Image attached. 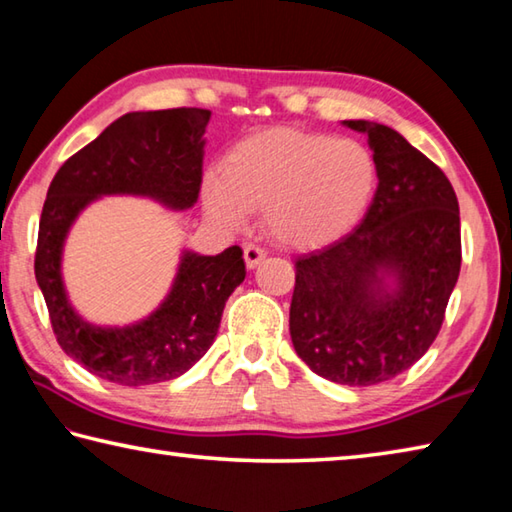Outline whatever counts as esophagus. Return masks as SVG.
<instances>
[{
  "instance_id": "obj_1",
  "label": "esophagus",
  "mask_w": 512,
  "mask_h": 512,
  "mask_svg": "<svg viewBox=\"0 0 512 512\" xmlns=\"http://www.w3.org/2000/svg\"><path fill=\"white\" fill-rule=\"evenodd\" d=\"M265 256H267V251L263 247L254 245V242H247L245 245V263L249 270H254L256 265H261L265 261Z\"/></svg>"
}]
</instances>
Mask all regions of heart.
I'll use <instances>...</instances> for the list:
<instances>
[{"label":"heart","mask_w":512,"mask_h":512,"mask_svg":"<svg viewBox=\"0 0 512 512\" xmlns=\"http://www.w3.org/2000/svg\"><path fill=\"white\" fill-rule=\"evenodd\" d=\"M378 164L357 139L274 128L238 141L222 173L204 179L213 220L240 227L251 209L283 245L317 247L351 231L369 209Z\"/></svg>","instance_id":"b5f03b06"}]
</instances>
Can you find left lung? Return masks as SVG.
Instances as JSON below:
<instances>
[{"label": "left lung", "mask_w": 512, "mask_h": 512, "mask_svg": "<svg viewBox=\"0 0 512 512\" xmlns=\"http://www.w3.org/2000/svg\"><path fill=\"white\" fill-rule=\"evenodd\" d=\"M344 125L369 137L378 191L351 233L294 263L290 335L321 378L371 387L434 344L461 272V218L450 179L400 132Z\"/></svg>", "instance_id": "obj_1"}]
</instances>
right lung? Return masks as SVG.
<instances>
[{
    "label": "right lung",
    "mask_w": 512,
    "mask_h": 512,
    "mask_svg": "<svg viewBox=\"0 0 512 512\" xmlns=\"http://www.w3.org/2000/svg\"><path fill=\"white\" fill-rule=\"evenodd\" d=\"M200 107L130 112L69 157L42 206L35 279L62 351L89 373L123 387L175 380L209 351L224 303L245 281L242 249L218 256L184 251L168 297L125 328L92 326L71 308L62 283V247L71 224L101 195H143L168 209H191L200 195L204 130Z\"/></svg>",
    "instance_id": "obj_1"
}]
</instances>
